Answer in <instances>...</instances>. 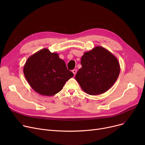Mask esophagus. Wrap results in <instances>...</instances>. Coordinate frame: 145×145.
Segmentation results:
<instances>
[{
	"instance_id": "obj_1",
	"label": "esophagus",
	"mask_w": 145,
	"mask_h": 145,
	"mask_svg": "<svg viewBox=\"0 0 145 145\" xmlns=\"http://www.w3.org/2000/svg\"><path fill=\"white\" fill-rule=\"evenodd\" d=\"M72 72H73V73L74 74V75H75L76 74V72H77V70H76V69H73V70L72 71Z\"/></svg>"
}]
</instances>
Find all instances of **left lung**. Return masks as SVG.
<instances>
[{
  "label": "left lung",
  "instance_id": "obj_1",
  "mask_svg": "<svg viewBox=\"0 0 145 145\" xmlns=\"http://www.w3.org/2000/svg\"><path fill=\"white\" fill-rule=\"evenodd\" d=\"M80 63L82 67L76 74L75 79L82 89L90 95H101L108 91L120 73L116 57L99 46L85 52Z\"/></svg>",
  "mask_w": 145,
  "mask_h": 145
}]
</instances>
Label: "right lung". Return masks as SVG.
<instances>
[{"mask_svg":"<svg viewBox=\"0 0 145 145\" xmlns=\"http://www.w3.org/2000/svg\"><path fill=\"white\" fill-rule=\"evenodd\" d=\"M25 76L35 92L43 96L55 95L73 76L58 53L44 48L30 56L24 67Z\"/></svg>","mask_w":145,"mask_h":145,"instance_id":"1","label":"right lung"}]
</instances>
